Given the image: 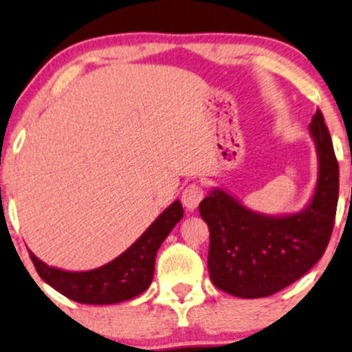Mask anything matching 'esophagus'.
<instances>
[{
    "instance_id": "1",
    "label": "esophagus",
    "mask_w": 352,
    "mask_h": 352,
    "mask_svg": "<svg viewBox=\"0 0 352 352\" xmlns=\"http://www.w3.org/2000/svg\"><path fill=\"white\" fill-rule=\"evenodd\" d=\"M203 197H204V190L201 186L197 184H191L186 186L184 193H182V204H184L186 209H190V211H193V209H197L198 204L201 203Z\"/></svg>"
}]
</instances>
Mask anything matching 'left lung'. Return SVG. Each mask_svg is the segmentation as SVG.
Segmentation results:
<instances>
[{
    "mask_svg": "<svg viewBox=\"0 0 352 352\" xmlns=\"http://www.w3.org/2000/svg\"><path fill=\"white\" fill-rule=\"evenodd\" d=\"M309 131L317 149L318 179L302 211L261 214L222 188H212L199 203L209 228V278L221 291L242 299L273 296L302 278L327 250L335 226L340 167L320 110Z\"/></svg>",
    "mask_w": 352,
    "mask_h": 352,
    "instance_id": "8db88e82",
    "label": "left lung"
}]
</instances>
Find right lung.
<instances>
[{
  "mask_svg": "<svg viewBox=\"0 0 352 352\" xmlns=\"http://www.w3.org/2000/svg\"><path fill=\"white\" fill-rule=\"evenodd\" d=\"M182 217L184 208L175 199L128 250L96 270H60L43 263L30 250L29 253L40 278L68 299L91 305L118 304L140 296L149 287L159 247Z\"/></svg>",
  "mask_w": 352,
  "mask_h": 352,
  "instance_id": "right-lung-1",
  "label": "right lung"
}]
</instances>
